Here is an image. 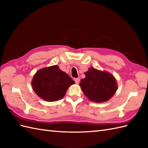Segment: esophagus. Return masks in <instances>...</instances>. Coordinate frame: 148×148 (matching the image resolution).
<instances>
[{"label": "esophagus", "instance_id": "34e87169", "mask_svg": "<svg viewBox=\"0 0 148 148\" xmlns=\"http://www.w3.org/2000/svg\"><path fill=\"white\" fill-rule=\"evenodd\" d=\"M79 81H80L79 78H75V79H74L75 83H76V84H78V83H79Z\"/></svg>", "mask_w": 148, "mask_h": 148}]
</instances>
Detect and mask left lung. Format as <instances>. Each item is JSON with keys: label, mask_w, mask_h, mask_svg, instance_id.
I'll return each mask as SVG.
<instances>
[{"label": "left lung", "mask_w": 148, "mask_h": 148, "mask_svg": "<svg viewBox=\"0 0 148 148\" xmlns=\"http://www.w3.org/2000/svg\"><path fill=\"white\" fill-rule=\"evenodd\" d=\"M79 85L84 94L91 101L103 102L109 100L117 90L116 79L109 72L90 68Z\"/></svg>", "instance_id": "obj_1"}]
</instances>
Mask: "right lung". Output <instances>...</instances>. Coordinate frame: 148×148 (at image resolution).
<instances>
[{
  "mask_svg": "<svg viewBox=\"0 0 148 148\" xmlns=\"http://www.w3.org/2000/svg\"><path fill=\"white\" fill-rule=\"evenodd\" d=\"M74 83L72 78L57 65L40 69L34 75L32 81L37 95L49 102L62 99L69 87Z\"/></svg>",
  "mask_w": 148,
  "mask_h": 148,
  "instance_id": "add662e5",
  "label": "right lung"
}]
</instances>
